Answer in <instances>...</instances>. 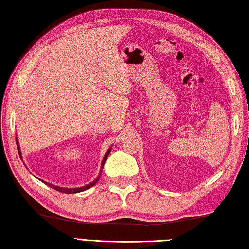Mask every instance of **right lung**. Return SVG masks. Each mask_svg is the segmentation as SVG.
Masks as SVG:
<instances>
[{"mask_svg": "<svg viewBox=\"0 0 249 249\" xmlns=\"http://www.w3.org/2000/svg\"><path fill=\"white\" fill-rule=\"evenodd\" d=\"M16 144H18V149L19 157H20V159H22L23 157H22V153H20V148H19V145H18V137H16ZM111 149H112V147H111V148H109V149L107 151V153H105V155H104L103 160H102V163H101V170H100V172H99V176L96 177V178H95L93 181H92V182H90L89 184H87V185H84V187H80V188H62V187H59V185H54V184H52V183L45 182V181H43V180H41V181H43V182H44L45 184H47L48 187L53 188V189H54V190H57V191H59V192H64V193H78V192H81V191H86V190H88V189H89V188L93 187V185L99 181L100 177H101V174H102L104 163H105V161H107V156H108V154H109V151H111Z\"/></svg>", "mask_w": 249, "mask_h": 249, "instance_id": "add662e5", "label": "right lung"}]
</instances>
